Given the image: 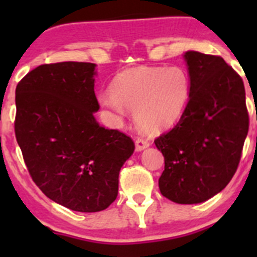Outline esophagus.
I'll use <instances>...</instances> for the list:
<instances>
[{"instance_id": "obj_1", "label": "esophagus", "mask_w": 257, "mask_h": 257, "mask_svg": "<svg viewBox=\"0 0 257 257\" xmlns=\"http://www.w3.org/2000/svg\"><path fill=\"white\" fill-rule=\"evenodd\" d=\"M149 145H150V143L148 141H145V139H142V138H138L136 141V150L137 152H142V150L147 149Z\"/></svg>"}]
</instances>
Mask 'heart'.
Listing matches in <instances>:
<instances>
[{"label": "heart", "instance_id": "obj_1", "mask_svg": "<svg viewBox=\"0 0 257 257\" xmlns=\"http://www.w3.org/2000/svg\"><path fill=\"white\" fill-rule=\"evenodd\" d=\"M190 93V80L179 67L129 68L114 79L112 92L99 95V103L123 118L126 109L136 112V121L149 134L172 128L184 112Z\"/></svg>", "mask_w": 257, "mask_h": 257}]
</instances>
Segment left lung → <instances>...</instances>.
<instances>
[{
	"label": "left lung",
	"mask_w": 257,
	"mask_h": 257,
	"mask_svg": "<svg viewBox=\"0 0 257 257\" xmlns=\"http://www.w3.org/2000/svg\"><path fill=\"white\" fill-rule=\"evenodd\" d=\"M190 78L189 102L177 125L155 139L164 157L159 178L163 196L199 204L229 184L239 165L248 132L245 87L219 56L184 54Z\"/></svg>",
	"instance_id": "left-lung-1"
}]
</instances>
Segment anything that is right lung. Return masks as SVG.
<instances>
[{
    "instance_id": "right-lung-1",
    "label": "right lung",
    "mask_w": 257,
    "mask_h": 257,
    "mask_svg": "<svg viewBox=\"0 0 257 257\" xmlns=\"http://www.w3.org/2000/svg\"><path fill=\"white\" fill-rule=\"evenodd\" d=\"M95 67L42 64L16 88L15 133L31 177L47 198L80 212L102 211L115 200L120 168L136 148L95 119Z\"/></svg>"
}]
</instances>
